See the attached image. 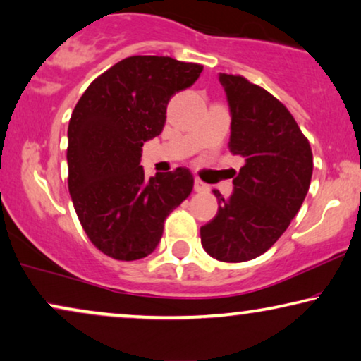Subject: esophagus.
Wrapping results in <instances>:
<instances>
[{"instance_id":"obj_1","label":"esophagus","mask_w":361,"mask_h":361,"mask_svg":"<svg viewBox=\"0 0 361 361\" xmlns=\"http://www.w3.org/2000/svg\"><path fill=\"white\" fill-rule=\"evenodd\" d=\"M195 191L196 192H206V191H209V186H207L204 181L196 178L195 180Z\"/></svg>"}]
</instances>
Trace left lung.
<instances>
[{"label":"left lung","instance_id":"obj_1","mask_svg":"<svg viewBox=\"0 0 361 361\" xmlns=\"http://www.w3.org/2000/svg\"><path fill=\"white\" fill-rule=\"evenodd\" d=\"M232 123L229 149L245 160L233 192L201 227L202 248L221 262L238 263L265 253L298 214L312 176L309 140L286 106L240 75L219 73Z\"/></svg>","mask_w":361,"mask_h":361}]
</instances>
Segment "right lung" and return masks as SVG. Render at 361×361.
<instances>
[{"mask_svg": "<svg viewBox=\"0 0 361 361\" xmlns=\"http://www.w3.org/2000/svg\"><path fill=\"white\" fill-rule=\"evenodd\" d=\"M202 65L134 55L91 83L68 124V191L86 235L116 260L132 262L159 245L164 222L192 190L176 169L145 178L144 142L160 135L171 96L200 78Z\"/></svg>", "mask_w": 361, "mask_h": 361, "instance_id": "right-lung-1", "label": "right lung"}]
</instances>
